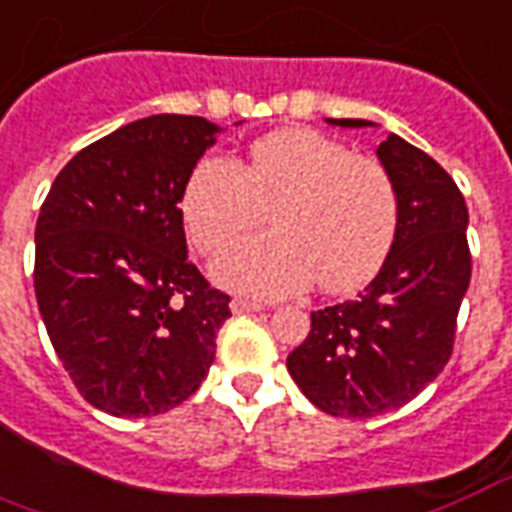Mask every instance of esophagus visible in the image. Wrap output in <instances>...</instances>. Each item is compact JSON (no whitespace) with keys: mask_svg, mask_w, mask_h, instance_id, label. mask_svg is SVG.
<instances>
[{"mask_svg":"<svg viewBox=\"0 0 512 512\" xmlns=\"http://www.w3.org/2000/svg\"><path fill=\"white\" fill-rule=\"evenodd\" d=\"M230 311L233 314H255V311H263V303L249 298H233L230 300Z\"/></svg>","mask_w":512,"mask_h":512,"instance_id":"1","label":"esophagus"}]
</instances>
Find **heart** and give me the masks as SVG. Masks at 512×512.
Segmentation results:
<instances>
[{
    "mask_svg": "<svg viewBox=\"0 0 512 512\" xmlns=\"http://www.w3.org/2000/svg\"><path fill=\"white\" fill-rule=\"evenodd\" d=\"M271 233L230 244L214 263L225 287L252 295H290L317 279L327 292L360 287L395 244L400 204L395 179L368 155L317 131H279L233 163L204 155L182 193L187 233L201 252H217L263 220Z\"/></svg>",
    "mask_w": 512,
    "mask_h": 512,
    "instance_id": "heart-1",
    "label": "heart"
}]
</instances>
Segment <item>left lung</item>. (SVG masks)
I'll list each match as a JSON object with an SVG mask.
<instances>
[{"mask_svg":"<svg viewBox=\"0 0 512 512\" xmlns=\"http://www.w3.org/2000/svg\"><path fill=\"white\" fill-rule=\"evenodd\" d=\"M327 123L376 126L349 117ZM376 155L397 187L395 244L357 298L311 311L306 341L287 357L300 392L341 419L395 411L438 378L473 271L470 214L446 169L397 134L386 136Z\"/></svg>","mask_w":512,"mask_h":512,"instance_id":"obj_1","label":"left lung"}]
</instances>
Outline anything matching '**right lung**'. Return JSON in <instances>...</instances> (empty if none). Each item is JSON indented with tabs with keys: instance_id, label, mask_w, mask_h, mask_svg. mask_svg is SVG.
<instances>
[{
	"instance_id": "obj_1",
	"label": "right lung",
	"mask_w": 512,
	"mask_h": 512,
	"mask_svg": "<svg viewBox=\"0 0 512 512\" xmlns=\"http://www.w3.org/2000/svg\"><path fill=\"white\" fill-rule=\"evenodd\" d=\"M220 126L152 115L66 163L34 230V292L77 392L120 419L185 403L214 362L230 298L187 260L182 193Z\"/></svg>"
}]
</instances>
